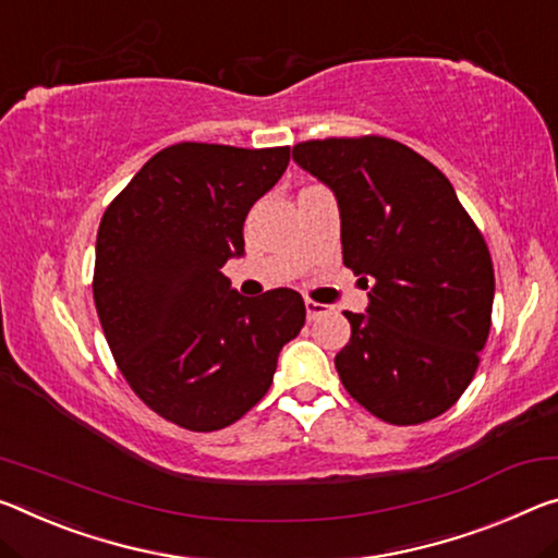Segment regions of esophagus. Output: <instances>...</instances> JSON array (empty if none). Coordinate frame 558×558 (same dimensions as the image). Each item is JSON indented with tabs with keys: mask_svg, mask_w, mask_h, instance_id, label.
I'll list each match as a JSON object with an SVG mask.
<instances>
[{
	"mask_svg": "<svg viewBox=\"0 0 558 558\" xmlns=\"http://www.w3.org/2000/svg\"><path fill=\"white\" fill-rule=\"evenodd\" d=\"M305 311H307V317H311V320H317V317H320V315L330 313V305H323V303H317V300L307 298L305 300Z\"/></svg>",
	"mask_w": 558,
	"mask_h": 558,
	"instance_id": "1",
	"label": "esophagus"
}]
</instances>
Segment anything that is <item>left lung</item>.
Here are the masks:
<instances>
[{
    "instance_id": "obj_1",
    "label": "left lung",
    "mask_w": 558,
    "mask_h": 558,
    "mask_svg": "<svg viewBox=\"0 0 558 558\" xmlns=\"http://www.w3.org/2000/svg\"><path fill=\"white\" fill-rule=\"evenodd\" d=\"M293 158L340 206L342 263L373 280L367 313H344L335 367L350 397L390 424H422L470 387L492 327L494 265L452 183L385 136L323 138Z\"/></svg>"
}]
</instances>
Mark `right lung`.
I'll list each match as a JSON object with an SVG mask.
<instances>
[{"instance_id":"right-lung-1","label":"right lung","mask_w":558,"mask_h":558,"mask_svg":"<svg viewBox=\"0 0 558 558\" xmlns=\"http://www.w3.org/2000/svg\"><path fill=\"white\" fill-rule=\"evenodd\" d=\"M290 148L168 146L104 210L94 303L138 400L216 432L263 400L282 344L305 325L290 288L245 300L220 272L243 255L247 210L286 173Z\"/></svg>"}]
</instances>
